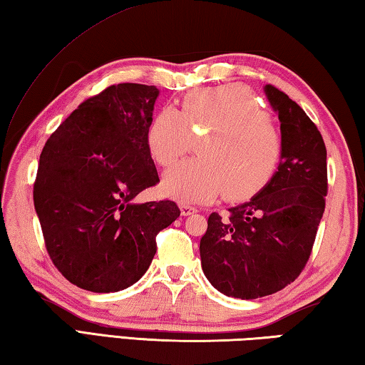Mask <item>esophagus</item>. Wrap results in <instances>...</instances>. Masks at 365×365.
<instances>
[{
	"label": "esophagus",
	"mask_w": 365,
	"mask_h": 365,
	"mask_svg": "<svg viewBox=\"0 0 365 365\" xmlns=\"http://www.w3.org/2000/svg\"><path fill=\"white\" fill-rule=\"evenodd\" d=\"M180 211H182V215H191V214H195L197 209L195 207V206H191V205H187V202H182L180 205Z\"/></svg>",
	"instance_id": "34e87169"
}]
</instances>
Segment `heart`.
I'll return each mask as SVG.
<instances>
[{
	"instance_id": "b5f03b06",
	"label": "heart",
	"mask_w": 365,
	"mask_h": 365,
	"mask_svg": "<svg viewBox=\"0 0 365 365\" xmlns=\"http://www.w3.org/2000/svg\"><path fill=\"white\" fill-rule=\"evenodd\" d=\"M197 140L200 156L164 177L163 188L180 201H246L267 187L282 158L274 122L252 91L227 83L191 90L180 109L164 108L146 132V148L160 168L175 164Z\"/></svg>"
}]
</instances>
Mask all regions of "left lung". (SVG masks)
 I'll return each instance as SVG.
<instances>
[{
    "instance_id": "left-lung-1",
    "label": "left lung",
    "mask_w": 365,
    "mask_h": 365,
    "mask_svg": "<svg viewBox=\"0 0 365 365\" xmlns=\"http://www.w3.org/2000/svg\"><path fill=\"white\" fill-rule=\"evenodd\" d=\"M265 95L279 113L282 160L250 202L212 212L200 242L205 275L220 293L256 299L280 292L306 267L329 191L327 148L316 123L274 85Z\"/></svg>"
}]
</instances>
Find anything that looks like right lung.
Masks as SVG:
<instances>
[{
	"instance_id": "obj_1",
	"label": "right lung",
	"mask_w": 365,
	"mask_h": 365,
	"mask_svg": "<svg viewBox=\"0 0 365 365\" xmlns=\"http://www.w3.org/2000/svg\"><path fill=\"white\" fill-rule=\"evenodd\" d=\"M159 90L119 83L85 100L46 140L34 183L49 257L67 280L93 293L133 285L156 255V237L180 209L138 205L159 175L146 148Z\"/></svg>"
}]
</instances>
